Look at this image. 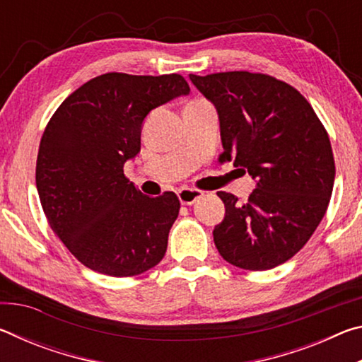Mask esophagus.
I'll use <instances>...</instances> for the list:
<instances>
[{"mask_svg":"<svg viewBox=\"0 0 362 362\" xmlns=\"http://www.w3.org/2000/svg\"><path fill=\"white\" fill-rule=\"evenodd\" d=\"M177 194H179V199H180L182 204L189 206V204H193L196 199L203 196V192H201V189L192 188V187H183V188L179 189V193H177Z\"/></svg>","mask_w":362,"mask_h":362,"instance_id":"1","label":"esophagus"}]
</instances>
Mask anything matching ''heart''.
I'll list each match as a JSON object with an SVG mask.
<instances>
[{
    "mask_svg": "<svg viewBox=\"0 0 362 362\" xmlns=\"http://www.w3.org/2000/svg\"><path fill=\"white\" fill-rule=\"evenodd\" d=\"M206 100H193V102H189V103H204Z\"/></svg>",
    "mask_w": 362,
    "mask_h": 362,
    "instance_id": "obj_1",
    "label": "heart"
}]
</instances>
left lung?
I'll use <instances>...</instances> for the list:
<instances>
[{
	"mask_svg": "<svg viewBox=\"0 0 362 362\" xmlns=\"http://www.w3.org/2000/svg\"><path fill=\"white\" fill-rule=\"evenodd\" d=\"M189 79L218 112V161H233L257 180L246 203L217 193L225 218L212 233L216 247L243 269L278 267L308 243L327 211L335 163L326 127L296 88L265 73Z\"/></svg>",
	"mask_w": 362,
	"mask_h": 362,
	"instance_id": "8db88e82",
	"label": "left lung"
}]
</instances>
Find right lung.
Here are the masks:
<instances>
[{
    "mask_svg": "<svg viewBox=\"0 0 362 362\" xmlns=\"http://www.w3.org/2000/svg\"><path fill=\"white\" fill-rule=\"evenodd\" d=\"M189 93L182 75L105 73L71 93L49 119L36 188L49 225L84 267L136 276L163 260L179 216L174 192L142 194L124 175L153 108Z\"/></svg>",
    "mask_w": 362,
    "mask_h": 362,
    "instance_id": "obj_1",
    "label": "right lung"
}]
</instances>
